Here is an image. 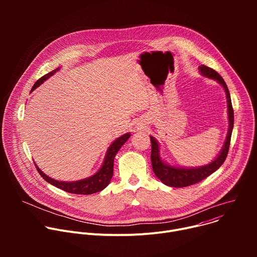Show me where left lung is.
<instances>
[{"label": "left lung", "instance_id": "1", "mask_svg": "<svg viewBox=\"0 0 257 257\" xmlns=\"http://www.w3.org/2000/svg\"><path fill=\"white\" fill-rule=\"evenodd\" d=\"M198 70L202 76H205L206 78L215 80L218 84H221L226 92L227 102H228V119H229V128L226 140L224 142L223 148L217 155V157L209 164L200 166V167H177V166H171L167 162H165L161 158V151H160V144L158 140L151 136L152 140V165L153 170L156 174V176L164 183L165 185L170 187H186L190 186L196 183L202 181L209 175H211L213 172H215L219 167H221L228 155L229 148H230V141H231V135L234 127V111L231 101V95L228 89V86L224 79L221 77V75L216 73L214 70H212L209 67H206L204 65H201L198 67Z\"/></svg>", "mask_w": 257, "mask_h": 257}]
</instances>
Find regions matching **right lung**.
<instances>
[{"label": "right lung", "mask_w": 257, "mask_h": 257, "mask_svg": "<svg viewBox=\"0 0 257 257\" xmlns=\"http://www.w3.org/2000/svg\"><path fill=\"white\" fill-rule=\"evenodd\" d=\"M59 70H60V68H57V69L53 70L52 72L48 73L47 75L40 78L34 83L31 91L34 90L36 87H39L41 84H43L46 80H48L51 76H53L55 73L58 72ZM129 137H130V133H126V134L118 137L116 140H114L113 143L108 146V149H107L104 159H103V162H102V165L99 168V170L92 176H90L88 178H84L82 180L71 181V182L55 180V179L49 177L48 175H46L36 165H35V167H36V170L39 171V173L42 175V177L48 183H50V184L54 185L55 187H57L59 189H62L66 192L73 193V194H83V195L93 194V193L99 192L102 189H104L108 185V183L111 182V179H112L113 173H114V159H115L117 153L122 148V145L129 139Z\"/></svg>", "instance_id": "right-lung-1"}]
</instances>
